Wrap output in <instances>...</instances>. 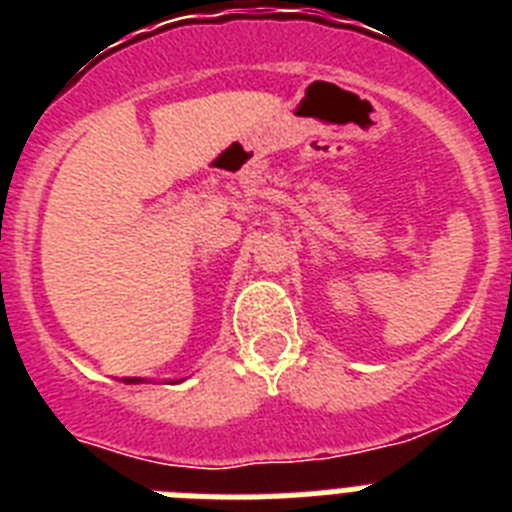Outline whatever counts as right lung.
<instances>
[{
	"label": "right lung",
	"mask_w": 512,
	"mask_h": 512,
	"mask_svg": "<svg viewBox=\"0 0 512 512\" xmlns=\"http://www.w3.org/2000/svg\"><path fill=\"white\" fill-rule=\"evenodd\" d=\"M122 382H125V384H138V382H143V379H138V377H125V379H122Z\"/></svg>",
	"instance_id": "right-lung-1"
}]
</instances>
